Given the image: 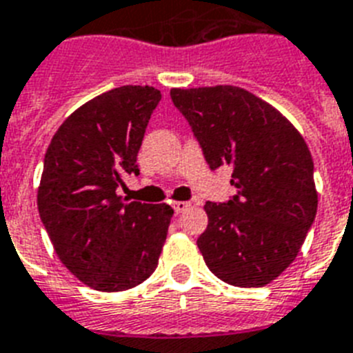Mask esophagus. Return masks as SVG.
Returning <instances> with one entry per match:
<instances>
[{
    "instance_id": "esophagus-1",
    "label": "esophagus",
    "mask_w": 353,
    "mask_h": 353,
    "mask_svg": "<svg viewBox=\"0 0 353 353\" xmlns=\"http://www.w3.org/2000/svg\"><path fill=\"white\" fill-rule=\"evenodd\" d=\"M191 208V202H173V209L176 214H180V212L188 211V209Z\"/></svg>"
}]
</instances>
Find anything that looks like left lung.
Segmentation results:
<instances>
[{
  "mask_svg": "<svg viewBox=\"0 0 353 353\" xmlns=\"http://www.w3.org/2000/svg\"><path fill=\"white\" fill-rule=\"evenodd\" d=\"M212 171L229 165L238 193L205 202L196 245L212 274L263 287L292 263L317 212L314 162L299 131L269 103L238 86L173 88Z\"/></svg>",
  "mask_w": 353,
  "mask_h": 353,
  "instance_id": "1",
  "label": "left lung"
}]
</instances>
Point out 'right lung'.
I'll return each instance as SVG.
<instances>
[{"label": "right lung", "instance_id": "obj_1", "mask_svg": "<svg viewBox=\"0 0 353 353\" xmlns=\"http://www.w3.org/2000/svg\"><path fill=\"white\" fill-rule=\"evenodd\" d=\"M153 86H121L77 108L55 131L37 189L41 222L55 254L84 285L101 292L137 287L155 272L173 209L124 202L126 174H139Z\"/></svg>", "mask_w": 353, "mask_h": 353}]
</instances>
